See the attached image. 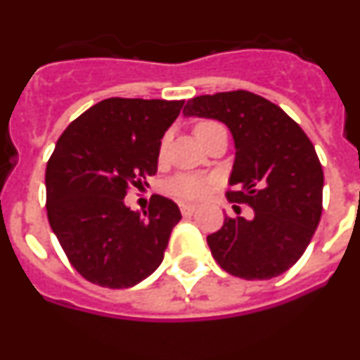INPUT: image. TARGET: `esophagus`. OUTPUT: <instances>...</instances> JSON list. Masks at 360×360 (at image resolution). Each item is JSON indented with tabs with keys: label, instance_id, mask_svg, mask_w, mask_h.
<instances>
[{
	"label": "esophagus",
	"instance_id": "esophagus-1",
	"mask_svg": "<svg viewBox=\"0 0 360 360\" xmlns=\"http://www.w3.org/2000/svg\"><path fill=\"white\" fill-rule=\"evenodd\" d=\"M196 209H198V205H195V203H186V202L180 203V211H182L184 216L193 214V212H195Z\"/></svg>",
	"mask_w": 360,
	"mask_h": 360
}]
</instances>
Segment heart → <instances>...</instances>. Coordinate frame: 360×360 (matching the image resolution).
<instances>
[{"instance_id": "1", "label": "heart", "mask_w": 360, "mask_h": 360, "mask_svg": "<svg viewBox=\"0 0 360 360\" xmlns=\"http://www.w3.org/2000/svg\"><path fill=\"white\" fill-rule=\"evenodd\" d=\"M216 128H221L219 124L212 122V120H202L195 126V133L196 136H203L205 133L212 131ZM165 139L162 142V148L160 151L164 153L165 148ZM209 184L211 180L205 176H200V174H189V173H182V174H176L174 178H171L169 182H167V191H169L171 195L176 196V198H182V200H196V198H202L209 189Z\"/></svg>"}]
</instances>
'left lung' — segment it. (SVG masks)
Listing matches in <instances>:
<instances>
[{"label":"left lung","instance_id":"8db88e82","mask_svg":"<svg viewBox=\"0 0 360 360\" xmlns=\"http://www.w3.org/2000/svg\"><path fill=\"white\" fill-rule=\"evenodd\" d=\"M184 115L231 129L236 158L227 200L254 209L252 219L225 216L207 236L218 265L243 279L287 272L307 250L323 212V167L307 133L274 103L245 90L191 98Z\"/></svg>","mask_w":360,"mask_h":360}]
</instances>
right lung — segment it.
Here are the masks:
<instances>
[{"instance_id": "obj_1", "label": "right lung", "mask_w": 360, "mask_h": 360, "mask_svg": "<svg viewBox=\"0 0 360 360\" xmlns=\"http://www.w3.org/2000/svg\"><path fill=\"white\" fill-rule=\"evenodd\" d=\"M184 101H101L65 129L46 165V212L79 274L106 288L135 287L160 266L176 203L153 195L148 211L126 207L129 187L157 173L164 133Z\"/></svg>"}]
</instances>
